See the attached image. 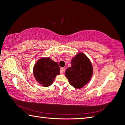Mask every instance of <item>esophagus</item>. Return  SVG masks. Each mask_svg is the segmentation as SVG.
<instances>
[{
	"instance_id": "esophagus-1",
	"label": "esophagus",
	"mask_w": 125,
	"mask_h": 125,
	"mask_svg": "<svg viewBox=\"0 0 125 125\" xmlns=\"http://www.w3.org/2000/svg\"><path fill=\"white\" fill-rule=\"evenodd\" d=\"M65 70V68H61V70H60V73L61 74H63L64 73V71Z\"/></svg>"
}]
</instances>
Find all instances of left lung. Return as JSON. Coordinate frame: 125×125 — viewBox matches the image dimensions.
Instances as JSON below:
<instances>
[{
	"instance_id": "8db88e82",
	"label": "left lung",
	"mask_w": 125,
	"mask_h": 125,
	"mask_svg": "<svg viewBox=\"0 0 125 125\" xmlns=\"http://www.w3.org/2000/svg\"><path fill=\"white\" fill-rule=\"evenodd\" d=\"M71 66L65 72L70 84L74 88L80 89L91 80L93 73L92 64L89 58L83 53H78L72 58Z\"/></svg>"
}]
</instances>
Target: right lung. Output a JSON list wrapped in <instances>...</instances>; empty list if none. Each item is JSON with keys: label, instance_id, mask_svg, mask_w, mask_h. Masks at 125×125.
Listing matches in <instances>:
<instances>
[{"label": "right lung", "instance_id": "1", "mask_svg": "<svg viewBox=\"0 0 125 125\" xmlns=\"http://www.w3.org/2000/svg\"><path fill=\"white\" fill-rule=\"evenodd\" d=\"M58 63L49 57H42L37 61L33 69L34 77L43 87L51 85L56 76L60 74Z\"/></svg>", "mask_w": 125, "mask_h": 125}]
</instances>
